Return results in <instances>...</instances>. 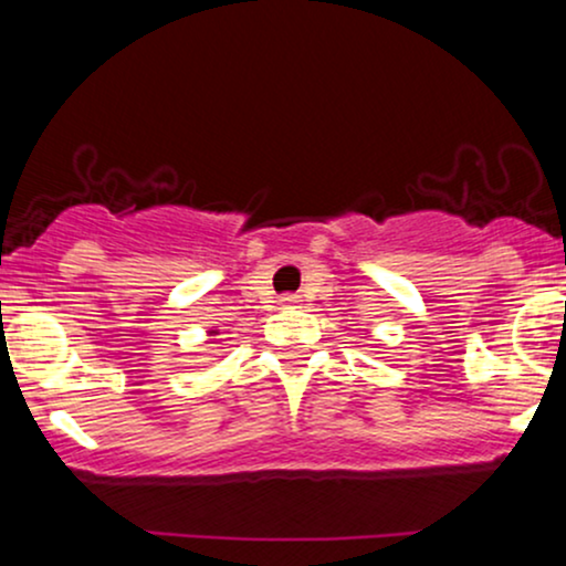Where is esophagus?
Listing matches in <instances>:
<instances>
[{"instance_id":"34e87169","label":"esophagus","mask_w":566,"mask_h":566,"mask_svg":"<svg viewBox=\"0 0 566 566\" xmlns=\"http://www.w3.org/2000/svg\"><path fill=\"white\" fill-rule=\"evenodd\" d=\"M295 303H297L295 295H284V297H282V305H295Z\"/></svg>"}]
</instances>
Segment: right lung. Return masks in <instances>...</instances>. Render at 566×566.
<instances>
[{"label": "right lung", "mask_w": 566, "mask_h": 566, "mask_svg": "<svg viewBox=\"0 0 566 566\" xmlns=\"http://www.w3.org/2000/svg\"><path fill=\"white\" fill-rule=\"evenodd\" d=\"M210 335H216V329H212V333H210Z\"/></svg>", "instance_id": "add662e5"}]
</instances>
